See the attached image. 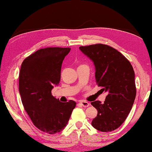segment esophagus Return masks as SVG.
Segmentation results:
<instances>
[{
	"label": "esophagus",
	"instance_id": "34e87169",
	"mask_svg": "<svg viewBox=\"0 0 152 152\" xmlns=\"http://www.w3.org/2000/svg\"><path fill=\"white\" fill-rule=\"evenodd\" d=\"M79 103L82 105L83 107H88L90 105L89 102H86V101H83V100L79 101Z\"/></svg>",
	"mask_w": 152,
	"mask_h": 152
}]
</instances>
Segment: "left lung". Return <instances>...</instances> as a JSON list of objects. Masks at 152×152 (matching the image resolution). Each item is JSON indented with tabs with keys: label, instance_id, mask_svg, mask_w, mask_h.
Wrapping results in <instances>:
<instances>
[{
	"label": "left lung",
	"instance_id": "1",
	"mask_svg": "<svg viewBox=\"0 0 152 152\" xmlns=\"http://www.w3.org/2000/svg\"><path fill=\"white\" fill-rule=\"evenodd\" d=\"M79 48L93 61L97 85L107 93L104 104L91 102L97 110L92 126L101 132L113 131L125 121L135 101L133 68L124 55L109 45L97 43Z\"/></svg>",
	"mask_w": 152,
	"mask_h": 152
}]
</instances>
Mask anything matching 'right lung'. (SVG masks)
I'll return each instance as SVG.
<instances>
[{
  "label": "right lung",
  "instance_id": "obj_1",
  "mask_svg": "<svg viewBox=\"0 0 152 152\" xmlns=\"http://www.w3.org/2000/svg\"><path fill=\"white\" fill-rule=\"evenodd\" d=\"M70 48H41L24 59L19 76V90L25 111L41 131L55 134L64 129L76 102H61L52 95L59 83L61 67Z\"/></svg>",
  "mask_w": 152,
  "mask_h": 152
}]
</instances>
